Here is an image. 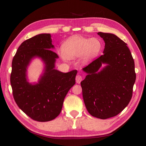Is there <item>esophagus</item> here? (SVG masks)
<instances>
[{
    "instance_id": "34e87169",
    "label": "esophagus",
    "mask_w": 146,
    "mask_h": 146,
    "mask_svg": "<svg viewBox=\"0 0 146 146\" xmlns=\"http://www.w3.org/2000/svg\"><path fill=\"white\" fill-rule=\"evenodd\" d=\"M82 80V76L80 75H76V82L77 83H80Z\"/></svg>"
}]
</instances>
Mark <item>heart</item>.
<instances>
[{"label":"heart","instance_id":"heart-1","mask_svg":"<svg viewBox=\"0 0 146 146\" xmlns=\"http://www.w3.org/2000/svg\"><path fill=\"white\" fill-rule=\"evenodd\" d=\"M102 49L101 40L97 38H86L74 36L64 42L63 49L58 51V54L64 60L81 56L84 63H88L100 53Z\"/></svg>","mask_w":146,"mask_h":146}]
</instances>
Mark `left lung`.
Segmentation results:
<instances>
[{"instance_id": "1", "label": "left lung", "mask_w": 146, "mask_h": 146, "mask_svg": "<svg viewBox=\"0 0 146 146\" xmlns=\"http://www.w3.org/2000/svg\"><path fill=\"white\" fill-rule=\"evenodd\" d=\"M105 43L104 54L83 68L81 82L89 113L100 119L116 116L131 100L135 82L134 59L127 44L113 34L99 32ZM102 64L107 65L100 72Z\"/></svg>"}]
</instances>
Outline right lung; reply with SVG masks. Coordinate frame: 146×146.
Here are the masks:
<instances>
[{"instance_id": "add662e5", "label": "right lung", "mask_w": 146, "mask_h": 146, "mask_svg": "<svg viewBox=\"0 0 146 146\" xmlns=\"http://www.w3.org/2000/svg\"><path fill=\"white\" fill-rule=\"evenodd\" d=\"M50 34H40L24 41L12 63L11 84L18 107L32 119L48 122L60 113L64 99L75 84L77 70L63 73L55 69L58 54L52 51ZM42 58L44 73L38 84L27 81V68L33 58Z\"/></svg>"}]
</instances>
